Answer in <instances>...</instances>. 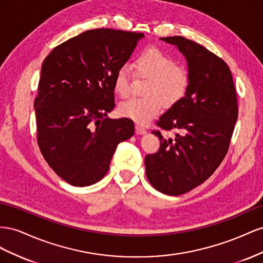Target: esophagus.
Listing matches in <instances>:
<instances>
[{"label": "esophagus", "mask_w": 263, "mask_h": 263, "mask_svg": "<svg viewBox=\"0 0 263 263\" xmlns=\"http://www.w3.org/2000/svg\"><path fill=\"white\" fill-rule=\"evenodd\" d=\"M136 132H137V134H144L146 132V130L142 125L137 124L136 125Z\"/></svg>", "instance_id": "esophagus-1"}]
</instances>
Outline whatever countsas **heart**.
I'll return each instance as SVG.
<instances>
[{
	"mask_svg": "<svg viewBox=\"0 0 263 263\" xmlns=\"http://www.w3.org/2000/svg\"><path fill=\"white\" fill-rule=\"evenodd\" d=\"M133 67L139 77L147 78L144 98H131L120 104V115L145 123L157 116L163 102L173 106L183 99L190 87V74L183 67L175 65L174 59L162 50L146 48L136 57ZM116 92L126 98L131 92V72L122 66L115 77Z\"/></svg>",
	"mask_w": 263,
	"mask_h": 263,
	"instance_id": "b5f03b06",
	"label": "heart"
}]
</instances>
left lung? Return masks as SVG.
I'll use <instances>...</instances> for the list:
<instances>
[{
    "label": "left lung",
    "instance_id": "obj_1",
    "mask_svg": "<svg viewBox=\"0 0 263 263\" xmlns=\"http://www.w3.org/2000/svg\"><path fill=\"white\" fill-rule=\"evenodd\" d=\"M175 45L189 66L190 87L156 125L176 131L159 151L145 156V173L156 191L176 196L204 183L226 156L238 118L236 88L228 65L201 45L182 36L162 37Z\"/></svg>",
    "mask_w": 263,
    "mask_h": 263
}]
</instances>
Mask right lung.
<instances>
[{
    "label": "right lung",
    "instance_id": "obj_1",
    "mask_svg": "<svg viewBox=\"0 0 263 263\" xmlns=\"http://www.w3.org/2000/svg\"><path fill=\"white\" fill-rule=\"evenodd\" d=\"M143 37L90 29L45 58L34 101L37 143L49 166L72 186L99 182L118 144L134 134L131 119L107 116L116 106V73Z\"/></svg>",
    "mask_w": 263,
    "mask_h": 263
}]
</instances>
